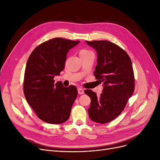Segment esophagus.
Segmentation results:
<instances>
[{"instance_id":"34e87169","label":"esophagus","mask_w":160,"mask_h":160,"mask_svg":"<svg viewBox=\"0 0 160 160\" xmlns=\"http://www.w3.org/2000/svg\"><path fill=\"white\" fill-rule=\"evenodd\" d=\"M77 89H78V93H79V94L82 95V94L84 93V90H83V89H82L81 88H79Z\"/></svg>"}]
</instances>
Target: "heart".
<instances>
[{
    "instance_id": "obj_1",
    "label": "heart",
    "mask_w": 160,
    "mask_h": 160,
    "mask_svg": "<svg viewBox=\"0 0 160 160\" xmlns=\"http://www.w3.org/2000/svg\"><path fill=\"white\" fill-rule=\"evenodd\" d=\"M90 52L88 50H85V49H82L79 52V55H83V54H87V53Z\"/></svg>"
}]
</instances>
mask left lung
Instances as JSON below:
<instances>
[{"mask_svg":"<svg viewBox=\"0 0 160 160\" xmlns=\"http://www.w3.org/2000/svg\"><path fill=\"white\" fill-rule=\"evenodd\" d=\"M97 51L94 75L103 89L99 98L91 89L85 90L91 98L89 118L106 123L115 119L124 109L134 91V74L130 57L122 48L108 41H88Z\"/></svg>","mask_w":160,"mask_h":160,"instance_id":"left-lung-1","label":"left lung"}]
</instances>
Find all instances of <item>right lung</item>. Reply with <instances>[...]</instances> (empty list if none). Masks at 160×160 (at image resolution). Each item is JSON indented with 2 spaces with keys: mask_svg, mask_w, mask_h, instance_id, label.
<instances>
[{
  "mask_svg": "<svg viewBox=\"0 0 160 160\" xmlns=\"http://www.w3.org/2000/svg\"><path fill=\"white\" fill-rule=\"evenodd\" d=\"M80 41L52 38L37 47L27 62L23 89L27 103L43 122L61 124L68 120L77 96L74 85L66 88L54 77L64 69L69 51Z\"/></svg>",
  "mask_w": 160,
  "mask_h": 160,
  "instance_id": "1",
  "label": "right lung"
}]
</instances>
